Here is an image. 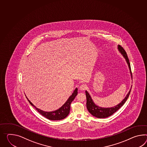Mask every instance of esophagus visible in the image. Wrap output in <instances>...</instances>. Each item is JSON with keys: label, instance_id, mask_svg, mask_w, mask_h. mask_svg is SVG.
Returning <instances> with one entry per match:
<instances>
[{"label": "esophagus", "instance_id": "1", "mask_svg": "<svg viewBox=\"0 0 147 147\" xmlns=\"http://www.w3.org/2000/svg\"><path fill=\"white\" fill-rule=\"evenodd\" d=\"M87 86L85 84H81L80 86H79V89L81 91H84L86 89Z\"/></svg>", "mask_w": 147, "mask_h": 147}]
</instances>
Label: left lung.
I'll use <instances>...</instances> for the list:
<instances>
[{
  "mask_svg": "<svg viewBox=\"0 0 147 147\" xmlns=\"http://www.w3.org/2000/svg\"><path fill=\"white\" fill-rule=\"evenodd\" d=\"M118 49L119 51L121 53L123 57L125 58L126 63L129 66V72L131 75V77L132 79V72H131V66H130V63L129 61V58L127 57V54L126 53L125 50L123 49V47H121L120 45H118ZM132 87V86H131ZM131 89L129 90V93L127 94L125 98L122 100L121 102L118 104L115 107H113L111 108H102L100 107L99 106H97L96 104L94 103L93 100L92 99L91 97L90 96L89 93L87 91H86V108L88 110V111L93 116L97 117V118H106L115 113L116 111H117L118 109L123 106V105L125 104L126 101L129 95L131 92Z\"/></svg>",
  "mask_w": 147,
  "mask_h": 147,
  "instance_id": "8db88e82",
  "label": "left lung"
}]
</instances>
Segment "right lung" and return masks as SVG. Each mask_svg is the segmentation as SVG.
Wrapping results in <instances>:
<instances>
[{
    "label": "right lung",
    "instance_id": "add662e5",
    "mask_svg": "<svg viewBox=\"0 0 147 147\" xmlns=\"http://www.w3.org/2000/svg\"><path fill=\"white\" fill-rule=\"evenodd\" d=\"M78 94V88H76L74 92H73L72 95L68 98L67 100L61 108H59L58 109L55 111H43L39 108H37L28 99V98L26 97L27 99L29 101L30 104H31L32 106L36 108V110L40 114L42 115L45 117L48 118L50 120L53 121H58L61 120L63 119L66 118L67 115L69 113L70 111V108H71V104L73 101V100L74 99L75 97Z\"/></svg>",
    "mask_w": 147,
    "mask_h": 147
}]
</instances>
